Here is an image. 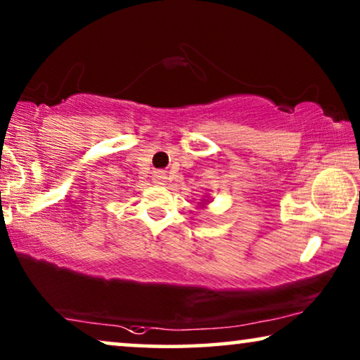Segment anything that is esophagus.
Masks as SVG:
<instances>
[{"instance_id": "34e87169", "label": "esophagus", "mask_w": 360, "mask_h": 360, "mask_svg": "<svg viewBox=\"0 0 360 360\" xmlns=\"http://www.w3.org/2000/svg\"><path fill=\"white\" fill-rule=\"evenodd\" d=\"M154 184L155 185H165V180H167V175L164 174V172H155L154 174Z\"/></svg>"}]
</instances>
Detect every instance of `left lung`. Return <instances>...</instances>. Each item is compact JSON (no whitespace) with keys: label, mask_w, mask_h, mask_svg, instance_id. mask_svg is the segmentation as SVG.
Returning a JSON list of instances; mask_svg holds the SVG:
<instances>
[{"label":"left lung","mask_w":360,"mask_h":360,"mask_svg":"<svg viewBox=\"0 0 360 360\" xmlns=\"http://www.w3.org/2000/svg\"><path fill=\"white\" fill-rule=\"evenodd\" d=\"M208 203H210V196H208V195H205L203 198H201L200 205H201V206H205V205H208Z\"/></svg>","instance_id":"left-lung-1"}]
</instances>
